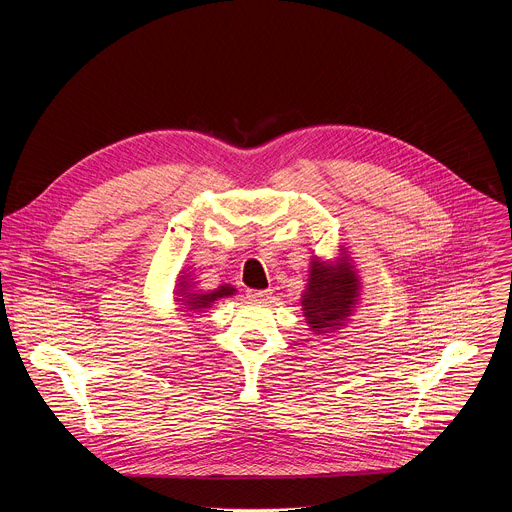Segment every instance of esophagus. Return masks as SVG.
I'll return each mask as SVG.
<instances>
[{"instance_id":"esophagus-1","label":"esophagus","mask_w":512,"mask_h":512,"mask_svg":"<svg viewBox=\"0 0 512 512\" xmlns=\"http://www.w3.org/2000/svg\"><path fill=\"white\" fill-rule=\"evenodd\" d=\"M271 296V289H247V298L253 302H265Z\"/></svg>"}]
</instances>
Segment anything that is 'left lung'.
I'll return each mask as SVG.
<instances>
[{"mask_svg":"<svg viewBox=\"0 0 512 512\" xmlns=\"http://www.w3.org/2000/svg\"><path fill=\"white\" fill-rule=\"evenodd\" d=\"M340 255L342 257L336 261H322L316 257L310 265L302 310L314 334L340 330L358 304L360 279L350 257L344 251Z\"/></svg>","mask_w":512,"mask_h":512,"instance_id":"left-lung-1","label":"left lung"}]
</instances>
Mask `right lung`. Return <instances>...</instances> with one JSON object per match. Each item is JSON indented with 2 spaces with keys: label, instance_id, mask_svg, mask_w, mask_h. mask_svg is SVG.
Masks as SVG:
<instances>
[{
  "label": "right lung",
  "instance_id": "1",
  "mask_svg": "<svg viewBox=\"0 0 512 512\" xmlns=\"http://www.w3.org/2000/svg\"><path fill=\"white\" fill-rule=\"evenodd\" d=\"M186 277H190V275H182V279H180V289H176L178 291V302H182V306L186 308V312H204L206 308H210L216 300H221V298H229V296H233L235 294V287L233 285H229V283H225V285H221L218 289H214V291H194L192 289V285H190V281L186 279Z\"/></svg>",
  "mask_w": 512,
  "mask_h": 512
}]
</instances>
